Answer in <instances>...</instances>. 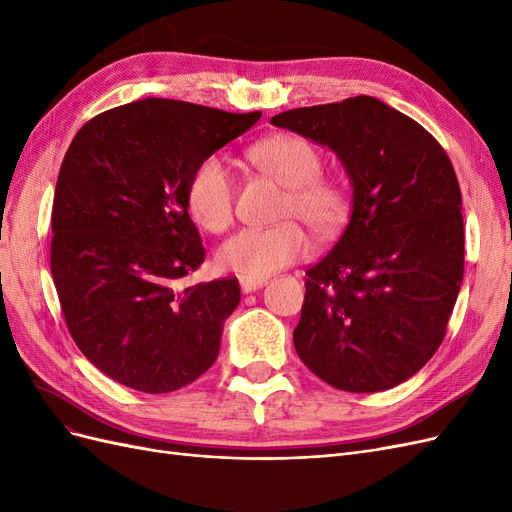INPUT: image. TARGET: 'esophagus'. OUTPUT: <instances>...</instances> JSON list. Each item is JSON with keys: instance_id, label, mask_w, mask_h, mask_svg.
Wrapping results in <instances>:
<instances>
[{"instance_id": "obj_1", "label": "esophagus", "mask_w": 512, "mask_h": 512, "mask_svg": "<svg viewBox=\"0 0 512 512\" xmlns=\"http://www.w3.org/2000/svg\"><path fill=\"white\" fill-rule=\"evenodd\" d=\"M239 284H241V290L247 294V292H254V290L265 286L267 280H265V277H258V280H252V277H241Z\"/></svg>"}]
</instances>
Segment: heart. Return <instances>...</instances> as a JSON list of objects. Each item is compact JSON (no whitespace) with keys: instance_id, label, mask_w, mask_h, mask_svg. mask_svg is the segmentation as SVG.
<instances>
[{"instance_id":"obj_1","label":"heart","mask_w":512,"mask_h":512,"mask_svg":"<svg viewBox=\"0 0 512 512\" xmlns=\"http://www.w3.org/2000/svg\"><path fill=\"white\" fill-rule=\"evenodd\" d=\"M254 164L282 183L286 198L282 220L273 228H245L230 237L215 260L218 267L241 277H267L307 256L309 239L292 222L303 220L316 235H333L348 215V192L333 177H324L318 149L297 134H273L250 151ZM185 203L192 218L211 232H222L235 218V179L220 156L200 160L185 188Z\"/></svg>"}]
</instances>
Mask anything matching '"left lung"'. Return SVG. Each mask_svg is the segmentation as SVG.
Listing matches in <instances>:
<instances>
[{"label":"left lung","mask_w":512,"mask_h":512,"mask_svg":"<svg viewBox=\"0 0 512 512\" xmlns=\"http://www.w3.org/2000/svg\"><path fill=\"white\" fill-rule=\"evenodd\" d=\"M329 147L352 183L350 222L307 269L294 348L339 391L406 382L440 348L463 280L459 181L421 123L371 96L271 119Z\"/></svg>","instance_id":"left-lung-1"}]
</instances>
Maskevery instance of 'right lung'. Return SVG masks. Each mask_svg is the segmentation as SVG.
<instances>
[{
    "instance_id": "add662e5",
    "label": "right lung",
    "mask_w": 512,
    "mask_h": 512,
    "mask_svg": "<svg viewBox=\"0 0 512 512\" xmlns=\"http://www.w3.org/2000/svg\"><path fill=\"white\" fill-rule=\"evenodd\" d=\"M260 113L145 98L89 119L61 162L51 275L74 344L102 374L170 393L215 363L237 277L179 288L205 260L185 188Z\"/></svg>"
}]
</instances>
